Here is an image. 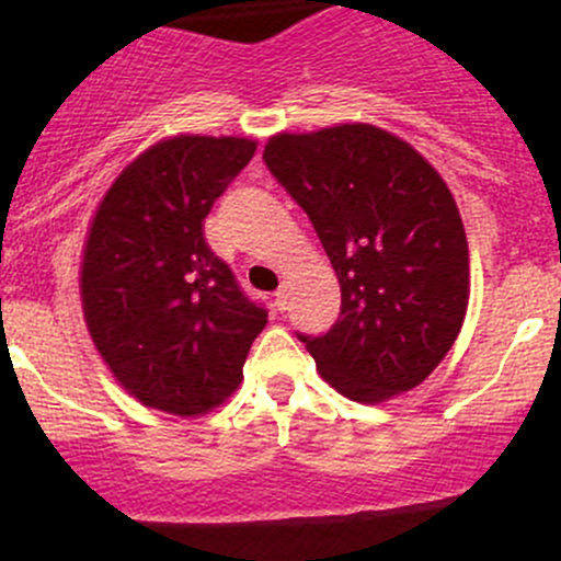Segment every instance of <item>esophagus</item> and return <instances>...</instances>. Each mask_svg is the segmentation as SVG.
Returning a JSON list of instances; mask_svg holds the SVG:
<instances>
[{"label": "esophagus", "instance_id": "esophagus-1", "mask_svg": "<svg viewBox=\"0 0 561 561\" xmlns=\"http://www.w3.org/2000/svg\"><path fill=\"white\" fill-rule=\"evenodd\" d=\"M273 305H275V308L280 310V313H283V310L288 308V286H286V283H283V286L278 288V291H275V299H273Z\"/></svg>", "mask_w": 561, "mask_h": 561}]
</instances>
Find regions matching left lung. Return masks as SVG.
<instances>
[{
	"mask_svg": "<svg viewBox=\"0 0 561 561\" xmlns=\"http://www.w3.org/2000/svg\"><path fill=\"white\" fill-rule=\"evenodd\" d=\"M264 161L308 213L340 280V319L299 334L354 402L415 389L451 351L470 302V251L451 188L413 146L373 124L270 137Z\"/></svg>",
	"mask_w": 561,
	"mask_h": 561,
	"instance_id": "1",
	"label": "left lung"
}]
</instances>
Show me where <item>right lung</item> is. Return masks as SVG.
I'll return each mask as SVG.
<instances>
[{"mask_svg": "<svg viewBox=\"0 0 561 561\" xmlns=\"http://www.w3.org/2000/svg\"><path fill=\"white\" fill-rule=\"evenodd\" d=\"M248 137L175 135L102 196L80 259V302L113 378L146 408L202 415L234 394L267 310L205 240V216L251 161Z\"/></svg>", "mask_w": 561, "mask_h": 561, "instance_id": "obj_1", "label": "right lung"}]
</instances>
